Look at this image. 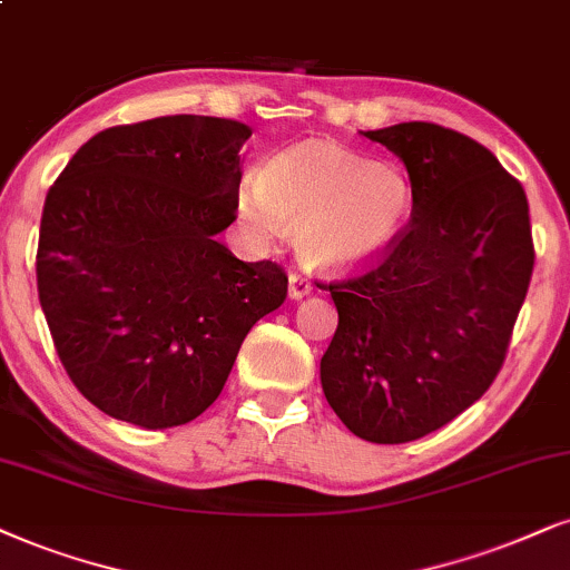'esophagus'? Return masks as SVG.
<instances>
[{
  "label": "esophagus",
  "instance_id": "34e87169",
  "mask_svg": "<svg viewBox=\"0 0 570 570\" xmlns=\"http://www.w3.org/2000/svg\"><path fill=\"white\" fill-rule=\"evenodd\" d=\"M309 292H313V284H309V278L302 276V273H292V276H289V299H302V297H307Z\"/></svg>",
  "mask_w": 570,
  "mask_h": 570
}]
</instances>
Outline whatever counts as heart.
Returning a JSON list of instances; mask_svg holds the SVG:
<instances>
[{
    "instance_id": "1",
    "label": "heart",
    "mask_w": 570,
    "mask_h": 570,
    "mask_svg": "<svg viewBox=\"0 0 570 570\" xmlns=\"http://www.w3.org/2000/svg\"><path fill=\"white\" fill-rule=\"evenodd\" d=\"M415 191L397 165L373 163L328 141L286 149L247 173L236 207L261 244L297 232L302 263L323 273H344L376 261L405 232Z\"/></svg>"
}]
</instances>
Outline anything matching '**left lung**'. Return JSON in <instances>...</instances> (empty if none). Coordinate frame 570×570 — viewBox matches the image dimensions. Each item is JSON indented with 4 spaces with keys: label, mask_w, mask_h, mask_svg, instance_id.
Here are the masks:
<instances>
[{
    "label": "left lung",
    "mask_w": 570,
    "mask_h": 570,
    "mask_svg": "<svg viewBox=\"0 0 570 570\" xmlns=\"http://www.w3.org/2000/svg\"><path fill=\"white\" fill-rule=\"evenodd\" d=\"M405 163L413 215L365 276L328 284L321 386L352 434L413 442L492 386L534 271L529 202L500 160L436 124L365 131Z\"/></svg>",
    "instance_id": "1"
}]
</instances>
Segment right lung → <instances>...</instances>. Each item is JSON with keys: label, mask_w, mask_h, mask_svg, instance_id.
I'll use <instances>...</instances> for the list:
<instances>
[{"label": "right lung", "mask_w": 570, "mask_h": 570, "mask_svg": "<svg viewBox=\"0 0 570 570\" xmlns=\"http://www.w3.org/2000/svg\"><path fill=\"white\" fill-rule=\"evenodd\" d=\"M239 120L168 115L99 131L41 215L36 284L78 392L141 429L184 426L218 400L249 328L286 299L276 263H242Z\"/></svg>", "instance_id": "right-lung-1"}]
</instances>
